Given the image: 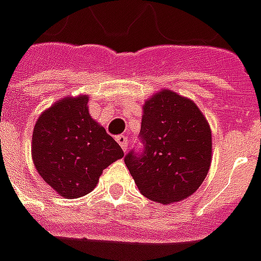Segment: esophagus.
Masks as SVG:
<instances>
[{
	"label": "esophagus",
	"mask_w": 261,
	"mask_h": 261,
	"mask_svg": "<svg viewBox=\"0 0 261 261\" xmlns=\"http://www.w3.org/2000/svg\"><path fill=\"white\" fill-rule=\"evenodd\" d=\"M116 142L119 143V146L122 148L123 152H126L127 150V138L125 135H119V136H116Z\"/></svg>",
	"instance_id": "obj_1"
}]
</instances>
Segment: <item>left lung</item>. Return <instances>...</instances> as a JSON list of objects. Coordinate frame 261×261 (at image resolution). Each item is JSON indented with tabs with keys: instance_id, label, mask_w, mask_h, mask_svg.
Masks as SVG:
<instances>
[{
	"instance_id": "8db88e82",
	"label": "left lung",
	"mask_w": 261,
	"mask_h": 261,
	"mask_svg": "<svg viewBox=\"0 0 261 261\" xmlns=\"http://www.w3.org/2000/svg\"><path fill=\"white\" fill-rule=\"evenodd\" d=\"M143 150H130L125 165L141 193L162 204L192 196L212 162V130L192 99L170 89L145 102L141 125Z\"/></svg>"
}]
</instances>
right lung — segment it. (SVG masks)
<instances>
[{
    "label": "right lung",
    "instance_id": "add662e5",
    "mask_svg": "<svg viewBox=\"0 0 261 261\" xmlns=\"http://www.w3.org/2000/svg\"><path fill=\"white\" fill-rule=\"evenodd\" d=\"M88 96H66L38 118L32 132V161L59 196L75 199L98 185L103 169L123 158L105 127L91 118Z\"/></svg>",
    "mask_w": 261,
    "mask_h": 261
}]
</instances>
